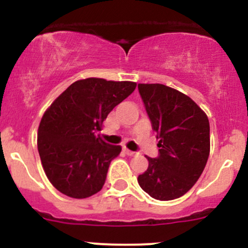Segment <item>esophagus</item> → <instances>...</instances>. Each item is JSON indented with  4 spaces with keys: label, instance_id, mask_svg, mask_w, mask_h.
Returning a JSON list of instances; mask_svg holds the SVG:
<instances>
[{
    "label": "esophagus",
    "instance_id": "34e87169",
    "mask_svg": "<svg viewBox=\"0 0 248 248\" xmlns=\"http://www.w3.org/2000/svg\"><path fill=\"white\" fill-rule=\"evenodd\" d=\"M124 152H126V154L128 155V156H137V155H138V152L131 151V150H128V149H124Z\"/></svg>",
    "mask_w": 248,
    "mask_h": 248
}]
</instances>
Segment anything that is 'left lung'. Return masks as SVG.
<instances>
[{"instance_id": "1", "label": "left lung", "mask_w": 248, "mask_h": 248, "mask_svg": "<svg viewBox=\"0 0 248 248\" xmlns=\"http://www.w3.org/2000/svg\"><path fill=\"white\" fill-rule=\"evenodd\" d=\"M138 90L158 141V156L138 182L157 201L186 194L201 177L210 154V124L196 102L162 84H139Z\"/></svg>"}]
</instances>
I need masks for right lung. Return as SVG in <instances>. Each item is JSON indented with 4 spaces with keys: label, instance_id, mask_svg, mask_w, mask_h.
Here are the masks:
<instances>
[{
    "label": "right lung",
    "instance_id": "add662e5",
    "mask_svg": "<svg viewBox=\"0 0 248 248\" xmlns=\"http://www.w3.org/2000/svg\"><path fill=\"white\" fill-rule=\"evenodd\" d=\"M136 86L99 78L78 80L44 112L37 144L44 171L57 191L77 199L101 191L121 146L107 144L96 132Z\"/></svg>",
    "mask_w": 248,
    "mask_h": 248
}]
</instances>
